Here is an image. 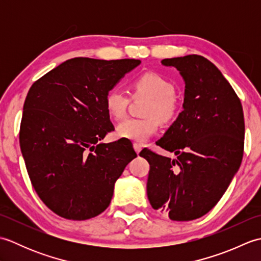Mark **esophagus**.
Here are the masks:
<instances>
[{
  "label": "esophagus",
  "instance_id": "obj_1",
  "mask_svg": "<svg viewBox=\"0 0 261 261\" xmlns=\"http://www.w3.org/2000/svg\"><path fill=\"white\" fill-rule=\"evenodd\" d=\"M134 148H135V150H136L137 153H139L141 151V145H140V143L135 142L134 143Z\"/></svg>",
  "mask_w": 261,
  "mask_h": 261
}]
</instances>
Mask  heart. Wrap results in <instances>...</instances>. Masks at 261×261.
<instances>
[{"label":"heart","instance_id":"1","mask_svg":"<svg viewBox=\"0 0 261 261\" xmlns=\"http://www.w3.org/2000/svg\"><path fill=\"white\" fill-rule=\"evenodd\" d=\"M131 94L134 97H148L145 109V119L125 118L116 126V135L121 138L143 142L156 134L158 120L167 123L175 118L177 104L176 88L169 80L154 71H147L131 82ZM130 97L120 88L114 87L105 95V109L113 119L119 120L126 112Z\"/></svg>","mask_w":261,"mask_h":261}]
</instances>
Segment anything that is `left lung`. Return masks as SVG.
<instances>
[{
	"label": "left lung",
	"mask_w": 261,
	"mask_h": 261,
	"mask_svg": "<svg viewBox=\"0 0 261 261\" xmlns=\"http://www.w3.org/2000/svg\"><path fill=\"white\" fill-rule=\"evenodd\" d=\"M185 81L182 108L156 145L177 158L148 148L147 195L152 208L173 221H191L212 210L239 169L245 145L240 98L212 64L198 55L167 58Z\"/></svg>",
	"instance_id": "obj_1"
}]
</instances>
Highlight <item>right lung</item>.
Wrapping results in <instances>:
<instances>
[{
	"label": "right lung",
	"mask_w": 261,
	"mask_h": 261,
	"mask_svg": "<svg viewBox=\"0 0 261 261\" xmlns=\"http://www.w3.org/2000/svg\"><path fill=\"white\" fill-rule=\"evenodd\" d=\"M138 59L66 60L33 83L25 97L20 147L38 196L75 221L101 214L114 184L137 157L130 140L101 143L114 130L105 95Z\"/></svg>",
	"instance_id": "add662e5"
}]
</instances>
